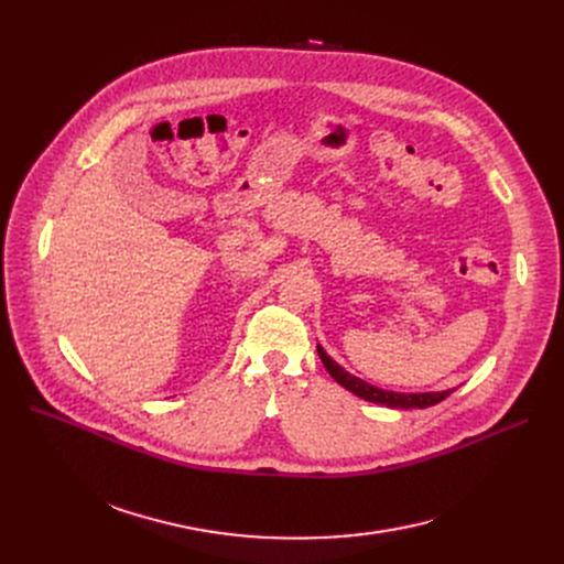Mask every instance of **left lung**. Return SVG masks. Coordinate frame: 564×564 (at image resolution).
Here are the masks:
<instances>
[{"mask_svg":"<svg viewBox=\"0 0 564 564\" xmlns=\"http://www.w3.org/2000/svg\"><path fill=\"white\" fill-rule=\"evenodd\" d=\"M317 354L319 359L324 364V368H327V372L340 383V387H345L347 391H351L354 395H359L368 402H375V404H383V406H391V409H427V406H434L438 404L441 400H446L453 391H438V393H395V391H383V389H377L372 387V383L359 379L349 375L345 368H340L327 351H324L322 345H317Z\"/></svg>","mask_w":564,"mask_h":564,"instance_id":"1","label":"left lung"}]
</instances>
